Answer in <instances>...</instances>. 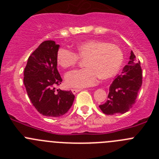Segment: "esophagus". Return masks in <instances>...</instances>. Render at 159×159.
Instances as JSON below:
<instances>
[{
	"label": "esophagus",
	"instance_id": "1",
	"mask_svg": "<svg viewBox=\"0 0 159 159\" xmlns=\"http://www.w3.org/2000/svg\"><path fill=\"white\" fill-rule=\"evenodd\" d=\"M80 89H71V92H72L73 94H76L78 93L79 92H80Z\"/></svg>",
	"mask_w": 159,
	"mask_h": 159
}]
</instances>
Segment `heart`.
I'll return each mask as SVG.
<instances>
[{
  "instance_id": "b5f03b06",
  "label": "heart",
  "mask_w": 159,
  "mask_h": 159,
  "mask_svg": "<svg viewBox=\"0 0 159 159\" xmlns=\"http://www.w3.org/2000/svg\"><path fill=\"white\" fill-rule=\"evenodd\" d=\"M77 54L84 60L85 68L67 73L65 82L71 88L92 86L100 77L108 80L119 72L123 60L121 48L114 43L99 40L81 42L76 47ZM57 63L64 68L72 67L78 63L79 57L75 52L65 48L59 49Z\"/></svg>"
}]
</instances>
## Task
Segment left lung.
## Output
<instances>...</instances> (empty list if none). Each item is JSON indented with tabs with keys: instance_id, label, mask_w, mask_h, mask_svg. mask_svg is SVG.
<instances>
[{
	"instance_id": "left-lung-1",
	"label": "left lung",
	"mask_w": 159,
	"mask_h": 159,
	"mask_svg": "<svg viewBox=\"0 0 159 159\" xmlns=\"http://www.w3.org/2000/svg\"><path fill=\"white\" fill-rule=\"evenodd\" d=\"M143 74L139 61L130 52L128 64L125 65L120 75L115 78L109 88L108 99L99 108L106 115L124 114L135 102L143 82Z\"/></svg>"
}]
</instances>
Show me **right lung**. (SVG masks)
<instances>
[{"instance_id":"right-lung-1","label":"right lung","mask_w":159,"mask_h":159,"mask_svg":"<svg viewBox=\"0 0 159 159\" xmlns=\"http://www.w3.org/2000/svg\"><path fill=\"white\" fill-rule=\"evenodd\" d=\"M59 48L53 40L43 41L29 57L24 71V84L32 105L48 117L64 116L75 99L71 91L55 90L62 82L57 70Z\"/></svg>"}]
</instances>
